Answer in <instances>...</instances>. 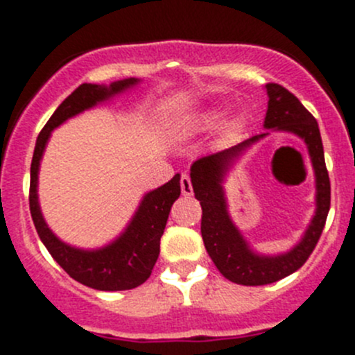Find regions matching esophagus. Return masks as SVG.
<instances>
[{"instance_id": "1", "label": "esophagus", "mask_w": 355, "mask_h": 355, "mask_svg": "<svg viewBox=\"0 0 355 355\" xmlns=\"http://www.w3.org/2000/svg\"><path fill=\"white\" fill-rule=\"evenodd\" d=\"M180 189H182V194H184V196H192V194H194V191H192L191 177H189L187 173H184L180 177Z\"/></svg>"}]
</instances>
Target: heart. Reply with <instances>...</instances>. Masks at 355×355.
Instances as JSON below:
<instances>
[{"instance_id": "obj_1", "label": "heart", "mask_w": 355, "mask_h": 355, "mask_svg": "<svg viewBox=\"0 0 355 355\" xmlns=\"http://www.w3.org/2000/svg\"><path fill=\"white\" fill-rule=\"evenodd\" d=\"M214 118H216V114H211V116H209V120H214Z\"/></svg>"}]
</instances>
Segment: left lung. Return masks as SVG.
<instances>
[{"label": "left lung", "mask_w": 355, "mask_h": 355, "mask_svg": "<svg viewBox=\"0 0 355 355\" xmlns=\"http://www.w3.org/2000/svg\"><path fill=\"white\" fill-rule=\"evenodd\" d=\"M266 91L270 101H268L264 127L288 130L302 137L309 149L314 173H316V216L311 221L300 244L284 256H257L250 252L242 235L228 218L223 189H221L225 170L234 157H237L245 148H249L252 142L259 141L266 134L254 135L241 144L199 157L191 168L192 189H194L196 199L200 200V207H202L200 235H202L204 247L213 259L214 266L227 280L239 285H249V287L282 280L299 270L309 259L323 234L331 200L330 177H328L327 163H324L323 142H321L316 118L304 108L302 103L284 85L270 82L266 84Z\"/></svg>", "instance_id": "8db88e82"}]
</instances>
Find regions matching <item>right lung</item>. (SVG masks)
Wrapping results in <instances>:
<instances>
[{
    "instance_id": "add662e5",
    "label": "right lung",
    "mask_w": 355,
    "mask_h": 355,
    "mask_svg": "<svg viewBox=\"0 0 355 355\" xmlns=\"http://www.w3.org/2000/svg\"><path fill=\"white\" fill-rule=\"evenodd\" d=\"M135 82H137L135 78H127V80L113 82L110 87L94 84L78 85L44 125L35 142L34 156H32L28 206H31L35 230L53 259L73 280L96 290H110V292L130 290L142 285L151 277V271L159 256V241L166 227L171 204L180 196V175H175L168 184L146 196L132 223L116 242L101 250L89 252V250H78L63 244L46 227L37 204L39 161H41L42 151L53 128L63 123L67 118L91 108L96 103L123 91L125 87Z\"/></svg>"
}]
</instances>
